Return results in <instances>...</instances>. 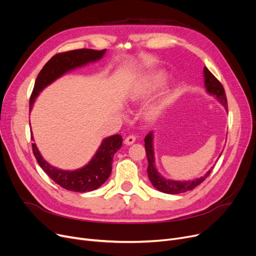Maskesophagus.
Returning <instances> with one entry per match:
<instances>
[{"mask_svg": "<svg viewBox=\"0 0 256 256\" xmlns=\"http://www.w3.org/2000/svg\"><path fill=\"white\" fill-rule=\"evenodd\" d=\"M135 140H136V137L134 135H130L124 139V143L126 146H132V144L135 142Z\"/></svg>", "mask_w": 256, "mask_h": 256, "instance_id": "1", "label": "esophagus"}]
</instances>
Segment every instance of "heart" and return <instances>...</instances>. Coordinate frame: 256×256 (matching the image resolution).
Returning <instances> with one entry per match:
<instances>
[{"label":"heart","instance_id":"b5f03b06","mask_svg":"<svg viewBox=\"0 0 256 256\" xmlns=\"http://www.w3.org/2000/svg\"><path fill=\"white\" fill-rule=\"evenodd\" d=\"M161 78L162 74L158 72H150L146 75H144L140 84L137 86V88L132 90V94L130 95V102H139L144 98L148 97L154 92V88H157ZM164 104L165 102L162 96L156 98L152 102H150L146 108V117L148 119H154L156 117H158L163 110Z\"/></svg>","mask_w":256,"mask_h":256}]
</instances>
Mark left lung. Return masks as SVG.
I'll return each instance as SVG.
<instances>
[{
	"instance_id": "8db88e82",
	"label": "left lung",
	"mask_w": 256,
	"mask_h": 256,
	"mask_svg": "<svg viewBox=\"0 0 256 256\" xmlns=\"http://www.w3.org/2000/svg\"><path fill=\"white\" fill-rule=\"evenodd\" d=\"M204 86L206 88V92L210 95H212L216 98V100L224 106L225 110L228 112V104H227V98L225 94V90L222 84L216 78L214 74L211 73L206 66H204ZM144 146H146V152L148 156V179L152 186L164 194H182L192 190L194 187L201 184L206 178L210 174L211 170H212L214 166L211 168L203 176H200L198 179L190 180V181H176V180H170L166 179L160 172H158L157 168L154 165V132H150L144 138ZM220 154L218 157H220Z\"/></svg>"
}]
</instances>
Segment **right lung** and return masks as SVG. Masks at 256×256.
Masks as SVG:
<instances>
[{"mask_svg":"<svg viewBox=\"0 0 256 256\" xmlns=\"http://www.w3.org/2000/svg\"><path fill=\"white\" fill-rule=\"evenodd\" d=\"M106 49L102 51L93 49H78L60 53L53 56L44 66V68L36 77L34 88H33V92L30 97V110H32L36 97L46 86L66 73L77 68H82V66L91 62L100 60L106 54ZM31 140L34 141L33 136L31 137ZM121 146L122 137L120 135H112L104 138L90 162L82 166V168L75 170H64L48 163L42 158L36 143H32V150L42 170L55 183L66 190L86 192L97 190L108 180L110 172H112L114 154Z\"/></svg>","mask_w":256,"mask_h":256,"instance_id":"obj_1","label":"right lung"}]
</instances>
